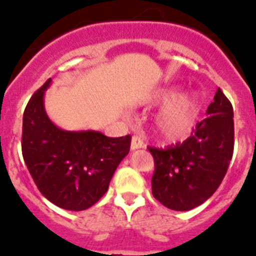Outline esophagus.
<instances>
[{"label": "esophagus", "instance_id": "obj_1", "mask_svg": "<svg viewBox=\"0 0 256 256\" xmlns=\"http://www.w3.org/2000/svg\"><path fill=\"white\" fill-rule=\"evenodd\" d=\"M140 148H144L142 139L139 136H132V139H131V150H136V149Z\"/></svg>", "mask_w": 256, "mask_h": 256}]
</instances>
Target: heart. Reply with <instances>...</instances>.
I'll list each match as a JSON object with an SVG mask.
<instances>
[{
    "instance_id": "heart-1",
    "label": "heart",
    "mask_w": 256,
    "mask_h": 256,
    "mask_svg": "<svg viewBox=\"0 0 256 256\" xmlns=\"http://www.w3.org/2000/svg\"><path fill=\"white\" fill-rule=\"evenodd\" d=\"M178 94V86H164L152 92L142 100L146 106L168 103L153 121L154 134L168 142H178L188 136L199 117L200 104L198 96L192 93Z\"/></svg>"
}]
</instances>
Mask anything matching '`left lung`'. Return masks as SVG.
Instances as JSON below:
<instances>
[{
	"instance_id": "obj_1",
	"label": "left lung",
	"mask_w": 256,
	"mask_h": 256,
	"mask_svg": "<svg viewBox=\"0 0 256 256\" xmlns=\"http://www.w3.org/2000/svg\"><path fill=\"white\" fill-rule=\"evenodd\" d=\"M206 114L182 144L166 149L148 148L154 158L153 196L172 210H190L208 200L231 162L234 108L220 88Z\"/></svg>"
}]
</instances>
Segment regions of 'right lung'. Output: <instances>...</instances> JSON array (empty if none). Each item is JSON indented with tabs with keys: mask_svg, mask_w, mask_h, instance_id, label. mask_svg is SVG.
<instances>
[{
	"mask_svg": "<svg viewBox=\"0 0 256 256\" xmlns=\"http://www.w3.org/2000/svg\"><path fill=\"white\" fill-rule=\"evenodd\" d=\"M48 79L32 96L22 116V150L39 191L54 206L85 210L108 190L117 166L130 150L131 136L57 128L44 110Z\"/></svg>",
	"mask_w": 256,
	"mask_h": 256,
	"instance_id": "1",
	"label": "right lung"
}]
</instances>
